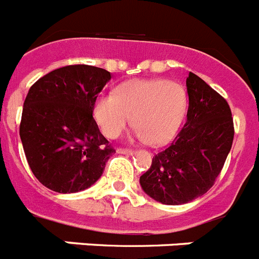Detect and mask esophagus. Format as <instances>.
I'll return each instance as SVG.
<instances>
[{
    "instance_id": "esophagus-1",
    "label": "esophagus",
    "mask_w": 259,
    "mask_h": 259,
    "mask_svg": "<svg viewBox=\"0 0 259 259\" xmlns=\"http://www.w3.org/2000/svg\"><path fill=\"white\" fill-rule=\"evenodd\" d=\"M116 152L120 154H134L135 153L134 149H128V148H118V149H116Z\"/></svg>"
}]
</instances>
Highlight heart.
<instances>
[{"instance_id": "b5f03b06", "label": "heart", "mask_w": 259, "mask_h": 259, "mask_svg": "<svg viewBox=\"0 0 259 259\" xmlns=\"http://www.w3.org/2000/svg\"><path fill=\"white\" fill-rule=\"evenodd\" d=\"M189 106L185 86L166 79H130L116 94L99 97L94 115L103 134L118 138L125 127H136L138 138L148 144H165L182 124Z\"/></svg>"}]
</instances>
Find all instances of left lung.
<instances>
[{
  "label": "left lung",
  "mask_w": 259,
  "mask_h": 259,
  "mask_svg": "<svg viewBox=\"0 0 259 259\" xmlns=\"http://www.w3.org/2000/svg\"><path fill=\"white\" fill-rule=\"evenodd\" d=\"M187 120L171 144L153 156L140 177L148 195L162 204H185L211 189L235 136L228 102L200 77L189 73Z\"/></svg>",
  "instance_id": "8db88e82"
}]
</instances>
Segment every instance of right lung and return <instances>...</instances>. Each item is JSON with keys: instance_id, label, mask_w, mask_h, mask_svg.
I'll return each instance as SVG.
<instances>
[{"instance_id": "right-lung-1", "label": "right lung", "mask_w": 259, "mask_h": 259, "mask_svg": "<svg viewBox=\"0 0 259 259\" xmlns=\"http://www.w3.org/2000/svg\"><path fill=\"white\" fill-rule=\"evenodd\" d=\"M111 74L77 64L55 69L28 90L19 136L31 171L52 191L77 193L102 176L115 149L93 110Z\"/></svg>"}]
</instances>
